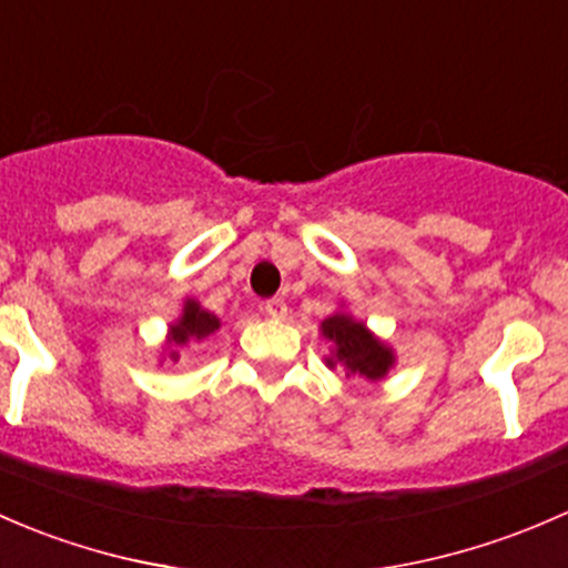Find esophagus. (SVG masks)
<instances>
[{"label": "esophagus", "instance_id": "1", "mask_svg": "<svg viewBox=\"0 0 568 568\" xmlns=\"http://www.w3.org/2000/svg\"><path fill=\"white\" fill-rule=\"evenodd\" d=\"M262 312H265L267 317L278 320V317H284V314H286V303L282 301V297H271V301L262 303Z\"/></svg>", "mask_w": 568, "mask_h": 568}]
</instances>
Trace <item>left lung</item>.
Returning <instances> with one entry per match:
<instances>
[{
    "mask_svg": "<svg viewBox=\"0 0 568 568\" xmlns=\"http://www.w3.org/2000/svg\"><path fill=\"white\" fill-rule=\"evenodd\" d=\"M323 333L336 344V361H342L349 372L361 374L366 379L385 377L388 366L394 364V355L385 344L366 331L364 323H355L347 314H333L323 323ZM333 366V358L327 361Z\"/></svg>",
    "mask_w": 568,
    "mask_h": 568,
    "instance_id": "1",
    "label": "left lung"
}]
</instances>
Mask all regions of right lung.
<instances>
[{"label": "right lung", "mask_w": 568, "mask_h": 568, "mask_svg": "<svg viewBox=\"0 0 568 568\" xmlns=\"http://www.w3.org/2000/svg\"><path fill=\"white\" fill-rule=\"evenodd\" d=\"M219 325H221L219 317H213L210 312L199 308L194 301H189L185 303L183 320H180L178 325H172V342L183 344L189 342V338H204L213 331H219ZM172 358H178V355L172 353Z\"/></svg>", "instance_id": "1"}]
</instances>
